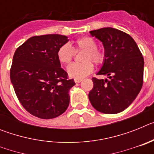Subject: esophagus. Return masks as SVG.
I'll use <instances>...</instances> for the list:
<instances>
[{"label": "esophagus", "mask_w": 154, "mask_h": 154, "mask_svg": "<svg viewBox=\"0 0 154 154\" xmlns=\"http://www.w3.org/2000/svg\"><path fill=\"white\" fill-rule=\"evenodd\" d=\"M74 81H75V82H76V83H77V82H80L82 81V79H75Z\"/></svg>", "instance_id": "1"}]
</instances>
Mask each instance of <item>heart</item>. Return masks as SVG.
<instances>
[{
    "instance_id": "b5f03b06",
    "label": "heart",
    "mask_w": 154,
    "mask_h": 154,
    "mask_svg": "<svg viewBox=\"0 0 154 154\" xmlns=\"http://www.w3.org/2000/svg\"><path fill=\"white\" fill-rule=\"evenodd\" d=\"M84 51L81 57V63H73L68 67L67 72L71 77L82 79L90 74L94 69V62L101 65L106 61V54L104 49L97 47V42L92 37L84 36L74 42V48L69 44H64L58 48L56 56L62 65H69L75 56V51Z\"/></svg>"
}]
</instances>
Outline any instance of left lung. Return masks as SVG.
Here are the masks:
<instances>
[{"mask_svg": "<svg viewBox=\"0 0 154 154\" xmlns=\"http://www.w3.org/2000/svg\"><path fill=\"white\" fill-rule=\"evenodd\" d=\"M103 42L106 58L97 75L109 79H92L93 88L89 93L92 106L106 114L126 109L136 99L143 83L144 60L140 50L130 35L112 28L91 31Z\"/></svg>", "mask_w": 154, "mask_h": 154, "instance_id": "left-lung-1", "label": "left lung"}]
</instances>
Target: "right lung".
Wrapping results in <instances>:
<instances>
[{"label":"right lung","instance_id":"obj_1","mask_svg":"<svg viewBox=\"0 0 154 154\" xmlns=\"http://www.w3.org/2000/svg\"><path fill=\"white\" fill-rule=\"evenodd\" d=\"M60 35L33 36L16 49L10 78L19 102L31 115L49 119L62 115L75 85L61 68L57 50L68 42Z\"/></svg>","mask_w":154,"mask_h":154}]
</instances>
